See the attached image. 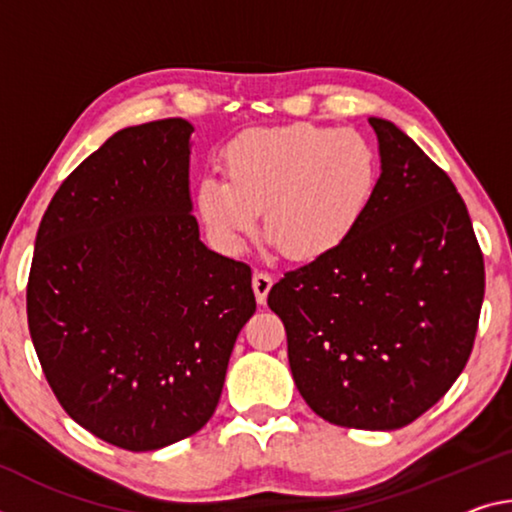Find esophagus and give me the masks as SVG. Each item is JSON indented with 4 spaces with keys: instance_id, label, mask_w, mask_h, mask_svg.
<instances>
[{
    "instance_id": "1",
    "label": "esophagus",
    "mask_w": 512,
    "mask_h": 512,
    "mask_svg": "<svg viewBox=\"0 0 512 512\" xmlns=\"http://www.w3.org/2000/svg\"><path fill=\"white\" fill-rule=\"evenodd\" d=\"M271 287H273V275L266 273V271H255L253 289H255V298H257L259 305L266 303V296H269Z\"/></svg>"
}]
</instances>
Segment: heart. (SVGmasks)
I'll return each instance as SVG.
<instances>
[{
  "mask_svg": "<svg viewBox=\"0 0 512 512\" xmlns=\"http://www.w3.org/2000/svg\"><path fill=\"white\" fill-rule=\"evenodd\" d=\"M221 175H205L196 209L214 237L239 246L264 230L294 262H316L353 237L376 200L380 154L353 129L296 123L243 132L221 152Z\"/></svg>",
  "mask_w": 512,
  "mask_h": 512,
  "instance_id": "obj_1",
  "label": "heart"
}]
</instances>
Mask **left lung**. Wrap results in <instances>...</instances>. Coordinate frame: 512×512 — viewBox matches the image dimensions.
<instances>
[{
  "mask_svg": "<svg viewBox=\"0 0 512 512\" xmlns=\"http://www.w3.org/2000/svg\"><path fill=\"white\" fill-rule=\"evenodd\" d=\"M380 186L337 253L287 271L269 307L289 367L330 424L394 431L449 392L472 355L485 266L451 177L399 127L369 118Z\"/></svg>",
  "mask_w": 512,
  "mask_h": 512,
  "instance_id": "obj_1",
  "label": "left lung"
}]
</instances>
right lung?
I'll use <instances>...</instances> for the list:
<instances>
[{"label":"right lung","mask_w":512,"mask_h":512,"mask_svg":"<svg viewBox=\"0 0 512 512\" xmlns=\"http://www.w3.org/2000/svg\"><path fill=\"white\" fill-rule=\"evenodd\" d=\"M182 118L120 129L63 180L36 234L27 319L61 408L154 451L198 433L255 314L250 266L200 241Z\"/></svg>","instance_id":"right-lung-1"}]
</instances>
